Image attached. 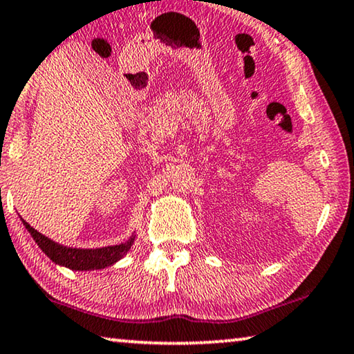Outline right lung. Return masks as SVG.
Returning <instances> with one entry per match:
<instances>
[{"label": "right lung", "mask_w": 354, "mask_h": 354, "mask_svg": "<svg viewBox=\"0 0 354 354\" xmlns=\"http://www.w3.org/2000/svg\"><path fill=\"white\" fill-rule=\"evenodd\" d=\"M24 225L28 232L35 239L37 245L44 252L53 263L59 266H66L73 270H91V269H104L107 266H112L118 259L123 258L131 248L134 242V236L129 237L127 242L120 245L102 247V248H69L55 243L50 239L42 236L35 227H31L28 223L24 220Z\"/></svg>", "instance_id": "add662e5"}]
</instances>
